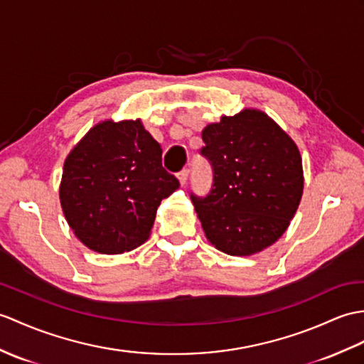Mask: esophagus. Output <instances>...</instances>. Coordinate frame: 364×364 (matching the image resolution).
I'll list each match as a JSON object with an SVG mask.
<instances>
[{
    "label": "esophagus",
    "mask_w": 364,
    "mask_h": 364,
    "mask_svg": "<svg viewBox=\"0 0 364 364\" xmlns=\"http://www.w3.org/2000/svg\"><path fill=\"white\" fill-rule=\"evenodd\" d=\"M188 176H189V168H183L181 172H178V180H180L181 184L188 181Z\"/></svg>",
    "instance_id": "34e87169"
}]
</instances>
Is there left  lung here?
<instances>
[{
    "label": "left lung",
    "mask_w": 364,
    "mask_h": 364,
    "mask_svg": "<svg viewBox=\"0 0 364 364\" xmlns=\"http://www.w3.org/2000/svg\"><path fill=\"white\" fill-rule=\"evenodd\" d=\"M201 138L213 184L205 197L191 198L208 240L231 256L269 247L285 232L302 197L296 144L257 109L223 116Z\"/></svg>",
    "instance_id": "left-lung-1"
}]
</instances>
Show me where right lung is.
Returning <instances> with one entry per match:
<instances>
[{
  "mask_svg": "<svg viewBox=\"0 0 364 364\" xmlns=\"http://www.w3.org/2000/svg\"><path fill=\"white\" fill-rule=\"evenodd\" d=\"M161 146L141 121L100 122L68 155L63 214L92 251L119 255L149 237L163 198L178 189L163 167Z\"/></svg>",
  "mask_w": 364,
  "mask_h": 364,
  "instance_id": "right-lung-1",
  "label": "right lung"
}]
</instances>
